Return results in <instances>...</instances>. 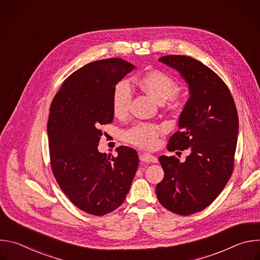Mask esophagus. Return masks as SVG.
I'll use <instances>...</instances> for the list:
<instances>
[{
	"label": "esophagus",
	"instance_id": "34e87169",
	"mask_svg": "<svg viewBox=\"0 0 260 260\" xmlns=\"http://www.w3.org/2000/svg\"><path fill=\"white\" fill-rule=\"evenodd\" d=\"M140 160L143 162H157V158L149 153H141Z\"/></svg>",
	"mask_w": 260,
	"mask_h": 260
}]
</instances>
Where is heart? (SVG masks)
<instances>
[{
	"label": "heart",
	"mask_w": 260,
	"mask_h": 260,
	"mask_svg": "<svg viewBox=\"0 0 260 260\" xmlns=\"http://www.w3.org/2000/svg\"><path fill=\"white\" fill-rule=\"evenodd\" d=\"M175 80L161 71H151L140 79L141 87L159 104L166 101L170 108H180L186 98L182 88L175 87ZM133 90L126 80L119 81L112 94V111L115 116H124L131 108ZM165 132V126L152 123H139L124 132V139L142 148H152L156 145L158 136Z\"/></svg>",
	"instance_id": "obj_1"
}]
</instances>
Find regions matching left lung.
Here are the masks:
<instances>
[{"instance_id": "left-lung-1", "label": "left lung", "mask_w": 260, "mask_h": 260, "mask_svg": "<svg viewBox=\"0 0 260 260\" xmlns=\"http://www.w3.org/2000/svg\"><path fill=\"white\" fill-rule=\"evenodd\" d=\"M159 61L181 74L190 94L168 150L189 148L190 154L184 162L159 156L165 177L156 196L169 211L187 216L211 205L228 184L234 171L239 117L229 87L203 62L186 55H165Z\"/></svg>"}]
</instances>
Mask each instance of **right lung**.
I'll use <instances>...</instances> for the list:
<instances>
[{
  "mask_svg": "<svg viewBox=\"0 0 260 260\" xmlns=\"http://www.w3.org/2000/svg\"><path fill=\"white\" fill-rule=\"evenodd\" d=\"M134 69L121 58L89 62L63 81L49 109L52 173L69 200L91 215L102 216L120 207L138 169L133 148H116L115 157L98 150L100 126L113 121V90Z\"/></svg>",
  "mask_w": 260,
  "mask_h": 260,
  "instance_id": "obj_1",
  "label": "right lung"
}]
</instances>
